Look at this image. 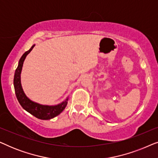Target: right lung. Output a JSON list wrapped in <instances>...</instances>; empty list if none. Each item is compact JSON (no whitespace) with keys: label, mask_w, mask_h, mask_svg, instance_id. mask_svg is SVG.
<instances>
[{"label":"right lung","mask_w":158,"mask_h":158,"mask_svg":"<svg viewBox=\"0 0 158 158\" xmlns=\"http://www.w3.org/2000/svg\"><path fill=\"white\" fill-rule=\"evenodd\" d=\"M35 44L32 45L29 50L26 52L19 60L18 67H17L14 74V85L15 93H16V98L18 99L19 103L23 109L40 119L49 120L62 113L68 104L69 98L68 96H67L62 102L56 105H44L31 100L25 94L21 82V70H22L23 62H24L26 57L31 52Z\"/></svg>","instance_id":"right-lung-1"}]
</instances>
